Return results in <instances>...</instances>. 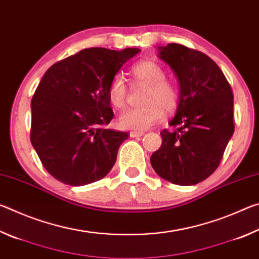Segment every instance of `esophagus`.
Returning a JSON list of instances; mask_svg holds the SVG:
<instances>
[{
    "mask_svg": "<svg viewBox=\"0 0 259 259\" xmlns=\"http://www.w3.org/2000/svg\"><path fill=\"white\" fill-rule=\"evenodd\" d=\"M144 135V131H130V137H142Z\"/></svg>",
    "mask_w": 259,
    "mask_h": 259,
    "instance_id": "1",
    "label": "esophagus"
}]
</instances>
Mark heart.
<instances>
[{
  "label": "heart",
  "mask_w": 259,
  "mask_h": 259,
  "mask_svg": "<svg viewBox=\"0 0 259 259\" xmlns=\"http://www.w3.org/2000/svg\"><path fill=\"white\" fill-rule=\"evenodd\" d=\"M135 78L148 89L144 97L145 104L137 107H129L122 111L119 124L123 129L144 130L159 121L164 110L171 111L178 104V91L171 82L165 80V72L155 61L145 60L131 68ZM126 85L122 75H116L108 87V99L114 107L121 108L126 102Z\"/></svg>",
  "instance_id": "b5f03b06"
}]
</instances>
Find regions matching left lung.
I'll use <instances>...</instances> for the list:
<instances>
[{
    "mask_svg": "<svg viewBox=\"0 0 259 259\" xmlns=\"http://www.w3.org/2000/svg\"><path fill=\"white\" fill-rule=\"evenodd\" d=\"M159 58L179 83L175 116L163 130L151 164L161 178L176 185H195L217 169L234 133L233 93L222 69L202 52L170 43L157 48Z\"/></svg>",
    "mask_w": 259,
    "mask_h": 259,
    "instance_id": "obj_1",
    "label": "left lung"
}]
</instances>
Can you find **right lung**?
I'll list each match as a JSON object with an SVG mask.
<instances>
[{"instance_id":"right-lung-1","label":"right lung","mask_w":259,"mask_h":259,"mask_svg":"<svg viewBox=\"0 0 259 259\" xmlns=\"http://www.w3.org/2000/svg\"><path fill=\"white\" fill-rule=\"evenodd\" d=\"M140 52L105 48L81 50L45 73L32 98L30 142L57 181L83 186L104 178L128 133L105 129L113 119L108 87Z\"/></svg>"}]
</instances>
